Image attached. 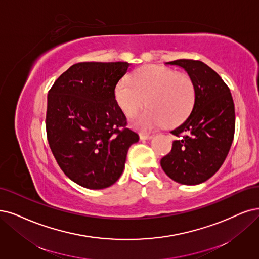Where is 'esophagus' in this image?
<instances>
[{
  "mask_svg": "<svg viewBox=\"0 0 259 259\" xmlns=\"http://www.w3.org/2000/svg\"><path fill=\"white\" fill-rule=\"evenodd\" d=\"M152 138H154V136H152V135H145V133H141V135H140L141 140H150Z\"/></svg>",
  "mask_w": 259,
  "mask_h": 259,
  "instance_id": "esophagus-1",
  "label": "esophagus"
}]
</instances>
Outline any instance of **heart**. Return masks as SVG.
Returning <instances> with one entry per match:
<instances>
[{
	"label": "heart",
	"mask_w": 259,
	"mask_h": 259,
	"mask_svg": "<svg viewBox=\"0 0 259 259\" xmlns=\"http://www.w3.org/2000/svg\"><path fill=\"white\" fill-rule=\"evenodd\" d=\"M115 100L128 117H133L146 103L149 108L133 118V127L147 131L166 123L175 126L192 111L195 85L186 73L164 66L148 65L138 69L131 80L115 86Z\"/></svg>",
	"instance_id": "heart-1"
}]
</instances>
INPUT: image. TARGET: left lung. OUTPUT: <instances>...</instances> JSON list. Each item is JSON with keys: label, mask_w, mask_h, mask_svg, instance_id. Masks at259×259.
Wrapping results in <instances>:
<instances>
[{"label": "left lung", "mask_w": 259, "mask_h": 259, "mask_svg": "<svg viewBox=\"0 0 259 259\" xmlns=\"http://www.w3.org/2000/svg\"><path fill=\"white\" fill-rule=\"evenodd\" d=\"M184 68L195 85L189 117L170 133L178 137L161 159L165 174L181 185H199L223 164L235 135V105L231 91L213 69L194 60L166 63Z\"/></svg>", "instance_id": "1"}]
</instances>
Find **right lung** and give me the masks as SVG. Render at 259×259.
Wrapping results in <instances>:
<instances>
[{"mask_svg":"<svg viewBox=\"0 0 259 259\" xmlns=\"http://www.w3.org/2000/svg\"><path fill=\"white\" fill-rule=\"evenodd\" d=\"M129 67L127 62L74 64L48 94L46 129L52 154L65 175L86 189L116 183L129 147L139 141L124 128L127 118L114 94Z\"/></svg>","mask_w":259,"mask_h":259,"instance_id":"obj_1","label":"right lung"}]
</instances>
